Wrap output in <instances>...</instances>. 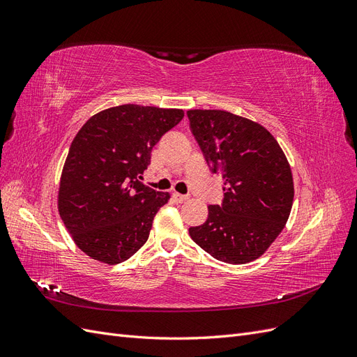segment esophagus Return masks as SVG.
Returning <instances> with one entry per match:
<instances>
[{
    "label": "esophagus",
    "mask_w": 357,
    "mask_h": 357,
    "mask_svg": "<svg viewBox=\"0 0 357 357\" xmlns=\"http://www.w3.org/2000/svg\"><path fill=\"white\" fill-rule=\"evenodd\" d=\"M172 199H174L177 204H181V202L188 201V199H189V197H188V195H181V193L174 192V193H172Z\"/></svg>",
    "instance_id": "obj_1"
}]
</instances>
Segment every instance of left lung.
<instances>
[{
    "label": "left lung",
    "mask_w": 357,
    "mask_h": 357,
    "mask_svg": "<svg viewBox=\"0 0 357 357\" xmlns=\"http://www.w3.org/2000/svg\"><path fill=\"white\" fill-rule=\"evenodd\" d=\"M189 128L211 172L223 177V202L189 234L226 264H247L283 231L294 202V178L277 139L264 126L223 110H189Z\"/></svg>",
    "instance_id": "left-lung-1"
}]
</instances>
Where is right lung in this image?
Listing matches in <instances>:
<instances>
[{"mask_svg": "<svg viewBox=\"0 0 357 357\" xmlns=\"http://www.w3.org/2000/svg\"><path fill=\"white\" fill-rule=\"evenodd\" d=\"M183 110L119 105L92 116L73 139L59 185V214L92 259L121 264L147 241L169 199L142 181L153 146L180 123Z\"/></svg>", "mask_w": 357, "mask_h": 357, "instance_id": "right-lung-1", "label": "right lung"}]
</instances>
